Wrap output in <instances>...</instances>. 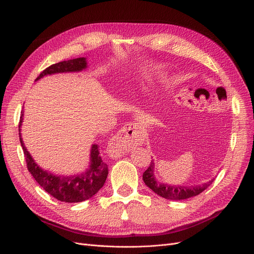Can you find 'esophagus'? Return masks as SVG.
<instances>
[{"label": "esophagus", "instance_id": "34e87169", "mask_svg": "<svg viewBox=\"0 0 254 254\" xmlns=\"http://www.w3.org/2000/svg\"><path fill=\"white\" fill-rule=\"evenodd\" d=\"M142 143L140 128L135 125H126L110 140L107 146V154L111 158H118L129 152L132 148Z\"/></svg>", "mask_w": 254, "mask_h": 254}]
</instances>
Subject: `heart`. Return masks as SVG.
<instances>
[{"instance_id": "b5f03b06", "label": "heart", "mask_w": 254, "mask_h": 254, "mask_svg": "<svg viewBox=\"0 0 254 254\" xmlns=\"http://www.w3.org/2000/svg\"><path fill=\"white\" fill-rule=\"evenodd\" d=\"M151 80H152V75L150 73H144V74H142V76L139 80V85L142 87L148 85Z\"/></svg>"}]
</instances>
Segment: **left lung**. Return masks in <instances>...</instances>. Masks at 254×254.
<instances>
[{"instance_id": "left-lung-1", "label": "left lung", "mask_w": 254, "mask_h": 254, "mask_svg": "<svg viewBox=\"0 0 254 254\" xmlns=\"http://www.w3.org/2000/svg\"><path fill=\"white\" fill-rule=\"evenodd\" d=\"M154 162L151 161L149 168L143 173V181L148 188L154 191L156 194L161 195L167 199H173V201H180V199H185L191 196H195L204 191L208 186L214 181L213 178L207 182L197 185L185 186V185H172L157 181L154 174Z\"/></svg>"}]
</instances>
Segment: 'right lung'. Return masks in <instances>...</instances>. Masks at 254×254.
<instances>
[{
	"instance_id": "obj_1",
	"label": "right lung",
	"mask_w": 254,
	"mask_h": 254,
	"mask_svg": "<svg viewBox=\"0 0 254 254\" xmlns=\"http://www.w3.org/2000/svg\"><path fill=\"white\" fill-rule=\"evenodd\" d=\"M87 68L86 58H78L53 64L40 74L35 81L41 78L60 73H78ZM24 111H21L19 122V141L23 149L28 170L41 185V188L50 195L64 203H79L92 197L102 188L108 176L107 166L100 155L98 144H92L89 153V165L82 172L74 175H58L40 167L26 149L21 138V126Z\"/></svg>"
}]
</instances>
